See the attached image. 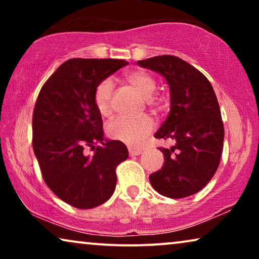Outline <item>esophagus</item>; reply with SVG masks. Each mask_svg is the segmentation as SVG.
Listing matches in <instances>:
<instances>
[{"label":"esophagus","instance_id":"34e87169","mask_svg":"<svg viewBox=\"0 0 259 259\" xmlns=\"http://www.w3.org/2000/svg\"><path fill=\"white\" fill-rule=\"evenodd\" d=\"M141 152H143V150H141V148H132V147H130L128 148V153H130V155H139V154H141Z\"/></svg>","mask_w":259,"mask_h":259}]
</instances>
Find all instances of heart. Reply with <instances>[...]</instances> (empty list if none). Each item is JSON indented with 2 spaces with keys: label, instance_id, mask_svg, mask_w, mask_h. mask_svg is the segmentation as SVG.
Returning a JSON list of instances; mask_svg holds the SVG:
<instances>
[{
  "label": "heart",
  "instance_id": "b5f03b06",
  "mask_svg": "<svg viewBox=\"0 0 259 259\" xmlns=\"http://www.w3.org/2000/svg\"><path fill=\"white\" fill-rule=\"evenodd\" d=\"M125 79L141 97L147 99L148 104H153L151 97L157 88V82L145 70H133L126 74ZM113 81L104 79L97 84L93 94L94 106L101 116H108L112 113ZM154 128V121L151 116L143 115L139 118L118 116L107 125V134L112 139L121 141L128 146H139L145 138Z\"/></svg>",
  "mask_w": 259,
  "mask_h": 259
}]
</instances>
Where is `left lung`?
<instances>
[{"mask_svg":"<svg viewBox=\"0 0 259 259\" xmlns=\"http://www.w3.org/2000/svg\"><path fill=\"white\" fill-rule=\"evenodd\" d=\"M166 77L171 90V111L154 134L173 146L159 147L164 165L150 176L162 196L179 199L197 193L217 171L224 143L221 108L210 81L189 62L173 55L138 61Z\"/></svg>","mask_w":259,"mask_h":259,"instance_id":"8db88e82","label":"left lung"}]
</instances>
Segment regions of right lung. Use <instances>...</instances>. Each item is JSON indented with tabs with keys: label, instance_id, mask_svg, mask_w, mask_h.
Segmentation results:
<instances>
[{
	"label": "right lung",
	"instance_id": "1",
	"mask_svg": "<svg viewBox=\"0 0 259 259\" xmlns=\"http://www.w3.org/2000/svg\"><path fill=\"white\" fill-rule=\"evenodd\" d=\"M126 65L116 59H70L49 76L35 102L33 150L42 178L76 208L107 201L115 190L116 166L128 157L121 141L104 140L93 101L97 84Z\"/></svg>",
	"mask_w": 259,
	"mask_h": 259
}]
</instances>
